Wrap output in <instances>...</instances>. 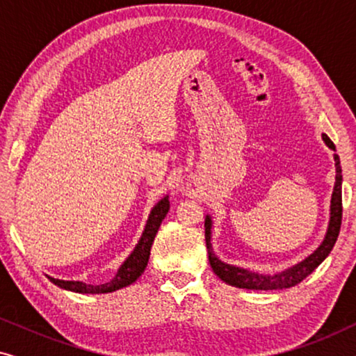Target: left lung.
<instances>
[{"label": "left lung", "instance_id": "left-lung-1", "mask_svg": "<svg viewBox=\"0 0 356 356\" xmlns=\"http://www.w3.org/2000/svg\"><path fill=\"white\" fill-rule=\"evenodd\" d=\"M323 140L330 150L335 152V145L332 140L329 139L327 134H323ZM334 162H335V183H334V191L332 197H330V213H329V225L327 232H325L324 240L321 241V245L311 252L309 256H306L303 261L296 262L295 266L289 267V269L277 272V274H259V272L243 269V267L227 264V262L220 261L217 257L216 252L212 250V217L206 216V245H207V254L211 267L218 279L225 282V284L232 286H238V289H246V290H282V289H290L300 284L301 280L306 279L325 257L329 256V252L332 251V248L337 241L339 232H340V223H342V168H340V159L337 154H334Z\"/></svg>", "mask_w": 356, "mask_h": 356}]
</instances>
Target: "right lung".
<instances>
[{"mask_svg": "<svg viewBox=\"0 0 356 356\" xmlns=\"http://www.w3.org/2000/svg\"><path fill=\"white\" fill-rule=\"evenodd\" d=\"M168 211H170V201H168V196H165L152 207L138 245L134 246V250L131 251V254L128 257H126L123 264L120 266L118 272H116L115 277L110 282H105V284H100V285H92L79 280H60V279H55V277L47 275L48 280H50L51 284H55L56 286H60L63 290L76 291V293H92V295L110 293V291H116L120 289H124V286H128L131 284H134V282L144 274L145 267H147L150 248H152L154 238L157 235L160 223H162L165 217H167Z\"/></svg>", "mask_w": 356, "mask_h": 356, "instance_id": "obj_1", "label": "right lung"}]
</instances>
